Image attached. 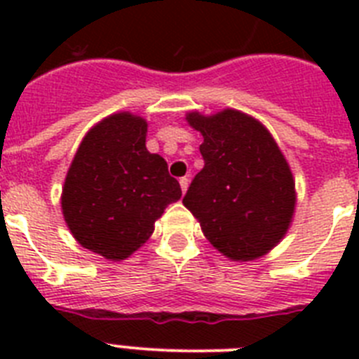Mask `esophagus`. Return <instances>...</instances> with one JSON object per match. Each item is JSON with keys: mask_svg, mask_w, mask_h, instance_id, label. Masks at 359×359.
Returning a JSON list of instances; mask_svg holds the SVG:
<instances>
[{"mask_svg": "<svg viewBox=\"0 0 359 359\" xmlns=\"http://www.w3.org/2000/svg\"><path fill=\"white\" fill-rule=\"evenodd\" d=\"M189 182H190V180H189V177H180V187H182V192H183V194H185V192H187V189H189Z\"/></svg>", "mask_w": 359, "mask_h": 359, "instance_id": "esophagus-1", "label": "esophagus"}]
</instances>
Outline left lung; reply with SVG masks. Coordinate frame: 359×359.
Masks as SVG:
<instances>
[{"label": "left lung", "instance_id": "1", "mask_svg": "<svg viewBox=\"0 0 359 359\" xmlns=\"http://www.w3.org/2000/svg\"><path fill=\"white\" fill-rule=\"evenodd\" d=\"M203 135L205 167L183 205L214 248L233 261H253L286 236L294 210L290 165L262 123L236 109L214 116L189 113Z\"/></svg>", "mask_w": 359, "mask_h": 359}]
</instances>
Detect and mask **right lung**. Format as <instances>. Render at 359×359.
<instances>
[{
  "label": "right lung",
  "instance_id": "add662e5",
  "mask_svg": "<svg viewBox=\"0 0 359 359\" xmlns=\"http://www.w3.org/2000/svg\"><path fill=\"white\" fill-rule=\"evenodd\" d=\"M147 122L116 113L84 136L62 189L73 237L91 252L122 261L151 237L167 205L182 198L167 161L145 147Z\"/></svg>",
  "mask_w": 359,
  "mask_h": 359
}]
</instances>
